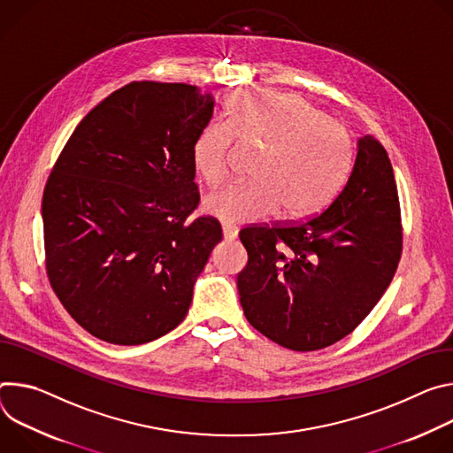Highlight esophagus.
<instances>
[{
  "mask_svg": "<svg viewBox=\"0 0 453 453\" xmlns=\"http://www.w3.org/2000/svg\"><path fill=\"white\" fill-rule=\"evenodd\" d=\"M223 235H225V241H234L237 237V228L230 223H223Z\"/></svg>",
  "mask_w": 453,
  "mask_h": 453,
  "instance_id": "1",
  "label": "esophagus"
}]
</instances>
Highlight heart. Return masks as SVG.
Returning <instances> with one entry per match:
<instances>
[{"label": "heart", "instance_id": "b5f03b06", "mask_svg": "<svg viewBox=\"0 0 453 453\" xmlns=\"http://www.w3.org/2000/svg\"><path fill=\"white\" fill-rule=\"evenodd\" d=\"M235 142L263 149L254 183H228L205 199L225 223H250L280 211L306 218L324 207L350 165L347 127L310 100L275 91H237L228 115L209 122L192 145V162L209 185L225 180Z\"/></svg>", "mask_w": 453, "mask_h": 453}]
</instances>
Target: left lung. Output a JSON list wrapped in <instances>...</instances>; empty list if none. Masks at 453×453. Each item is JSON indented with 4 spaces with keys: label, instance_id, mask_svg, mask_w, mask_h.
I'll return each instance as SVG.
<instances>
[{
    "label": "left lung",
    "instance_id": "obj_1",
    "mask_svg": "<svg viewBox=\"0 0 453 453\" xmlns=\"http://www.w3.org/2000/svg\"><path fill=\"white\" fill-rule=\"evenodd\" d=\"M239 239L248 252L237 275L246 320L291 350L333 345L378 304L401 257V211L387 150L362 136L345 187L322 214L246 226Z\"/></svg>",
    "mask_w": 453,
    "mask_h": 453
}]
</instances>
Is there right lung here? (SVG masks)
Wrapping results in <instances>:
<instances>
[{
	"mask_svg": "<svg viewBox=\"0 0 453 453\" xmlns=\"http://www.w3.org/2000/svg\"><path fill=\"white\" fill-rule=\"evenodd\" d=\"M214 96L183 82H129L75 127L42 192L46 273L89 334L140 345L173 331L223 239L199 203L192 145Z\"/></svg>",
	"mask_w": 453,
	"mask_h": 453,
	"instance_id": "obj_1",
	"label": "right lung"
}]
</instances>
